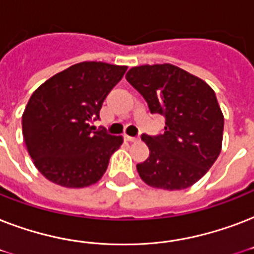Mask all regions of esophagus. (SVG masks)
Masks as SVG:
<instances>
[{
    "instance_id": "esophagus-1",
    "label": "esophagus",
    "mask_w": 254,
    "mask_h": 254,
    "mask_svg": "<svg viewBox=\"0 0 254 254\" xmlns=\"http://www.w3.org/2000/svg\"><path fill=\"white\" fill-rule=\"evenodd\" d=\"M125 138H127L129 142H137V141L139 139V137H130V135H127Z\"/></svg>"
}]
</instances>
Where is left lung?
<instances>
[{"label": "left lung", "instance_id": "left-lung-1", "mask_svg": "<svg viewBox=\"0 0 254 254\" xmlns=\"http://www.w3.org/2000/svg\"><path fill=\"white\" fill-rule=\"evenodd\" d=\"M127 80L146 100L151 113L165 116L161 134H142L150 154L137 165L154 189L183 190L204 175L221 150L224 117L205 81L177 65L133 67Z\"/></svg>", "mask_w": 254, "mask_h": 254}]
</instances>
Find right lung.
I'll return each instance as SVG.
<instances>
[{"mask_svg": "<svg viewBox=\"0 0 254 254\" xmlns=\"http://www.w3.org/2000/svg\"><path fill=\"white\" fill-rule=\"evenodd\" d=\"M127 67L83 62L35 89L22 115L26 149L43 177L68 189L93 185L107 171L123 137L97 130L108 93Z\"/></svg>", "mask_w": 254, "mask_h": 254, "instance_id": "obj_1", "label": "right lung"}]
</instances>
